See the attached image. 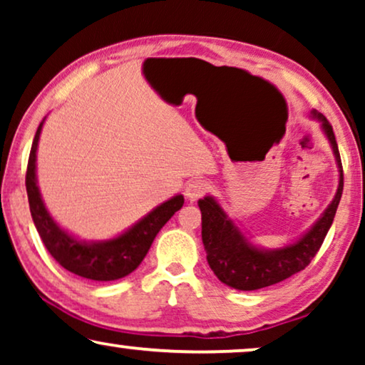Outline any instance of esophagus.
Here are the masks:
<instances>
[{"label": "esophagus", "instance_id": "1", "mask_svg": "<svg viewBox=\"0 0 365 365\" xmlns=\"http://www.w3.org/2000/svg\"><path fill=\"white\" fill-rule=\"evenodd\" d=\"M209 189H211V184L207 181H204V179H194V181H191L186 186V196L191 201H197V199L206 196Z\"/></svg>", "mask_w": 365, "mask_h": 365}]
</instances>
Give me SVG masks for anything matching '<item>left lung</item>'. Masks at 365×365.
I'll list each match as a JSON object with an SVG mask.
<instances>
[{
  "label": "left lung",
  "mask_w": 365,
  "mask_h": 365,
  "mask_svg": "<svg viewBox=\"0 0 365 365\" xmlns=\"http://www.w3.org/2000/svg\"><path fill=\"white\" fill-rule=\"evenodd\" d=\"M314 116L321 119L324 131L332 144L339 169H341V181H339L336 197L326 209L324 216L296 244L277 249V251H262V249L254 247L234 226L231 219H227L212 197H204L199 201V209L202 214V242L207 252V262L219 281L227 286L239 291H256V289L269 287L306 269L321 249L332 226L339 201H341L344 173L331 123L322 114L314 113Z\"/></svg>",
  "instance_id": "8db88e82"
}]
</instances>
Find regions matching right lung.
I'll use <instances>...</instances> for the list:
<instances>
[{
    "instance_id": "right-lung-1",
    "label": "right lung",
    "mask_w": 365,
    "mask_h": 365,
    "mask_svg": "<svg viewBox=\"0 0 365 365\" xmlns=\"http://www.w3.org/2000/svg\"><path fill=\"white\" fill-rule=\"evenodd\" d=\"M43 123L38 126L34 134L31 151H29L28 168H26V192L31 217L34 226L38 229L39 237L51 254L54 261L63 266L66 271L81 276L91 281H116L128 274H131L151 247L156 234L166 224L173 214L179 211L184 204V197L174 196L161 206L149 212L146 217L141 219L136 226H133L121 236L106 242L86 244L79 242L76 239L58 227V224L49 216L46 207L39 196L36 186V149L38 139L41 134Z\"/></svg>"
}]
</instances>
